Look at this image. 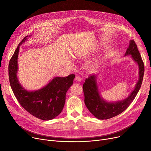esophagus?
Instances as JSON below:
<instances>
[{
  "mask_svg": "<svg viewBox=\"0 0 151 151\" xmlns=\"http://www.w3.org/2000/svg\"><path fill=\"white\" fill-rule=\"evenodd\" d=\"M75 80L76 82H81L82 80V78L80 76H76L75 78Z\"/></svg>",
  "mask_w": 151,
  "mask_h": 151,
  "instance_id": "esophagus-1",
  "label": "esophagus"
}]
</instances>
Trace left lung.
<instances>
[{"label": "left lung", "mask_w": 151, "mask_h": 151, "mask_svg": "<svg viewBox=\"0 0 151 151\" xmlns=\"http://www.w3.org/2000/svg\"><path fill=\"white\" fill-rule=\"evenodd\" d=\"M131 55L132 59L139 66V80L135 88L127 98L117 102L105 101L99 94L96 75H89L83 84L85 105L89 111L99 119H108L122 113L132 104L141 88L144 76L145 65L134 40H130L125 55Z\"/></svg>", "instance_id": "obj_1"}]
</instances>
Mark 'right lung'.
Listing matches in <instances>:
<instances>
[{"label":"right lung","instance_id":"right-lung-1","mask_svg":"<svg viewBox=\"0 0 151 151\" xmlns=\"http://www.w3.org/2000/svg\"><path fill=\"white\" fill-rule=\"evenodd\" d=\"M24 38L9 62V76L14 96L20 105L30 114L40 119L49 121L57 117L65 105L66 93L73 84L74 74L67 77H55L44 88L36 91L24 89L17 78L18 56L19 45L25 42Z\"/></svg>","mask_w":151,"mask_h":151}]
</instances>
